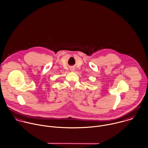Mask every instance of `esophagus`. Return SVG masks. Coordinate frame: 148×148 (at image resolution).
Listing matches in <instances>:
<instances>
[{"label":"esophagus","mask_w":148,"mask_h":148,"mask_svg":"<svg viewBox=\"0 0 148 148\" xmlns=\"http://www.w3.org/2000/svg\"><path fill=\"white\" fill-rule=\"evenodd\" d=\"M70 70H71V72H74V71H75V69H74V68H71V69H70Z\"/></svg>","instance_id":"1"}]
</instances>
